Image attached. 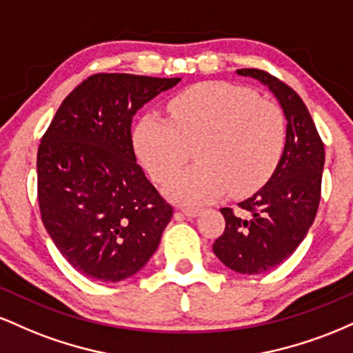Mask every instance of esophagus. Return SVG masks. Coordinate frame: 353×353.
I'll return each mask as SVG.
<instances>
[{"mask_svg": "<svg viewBox=\"0 0 353 353\" xmlns=\"http://www.w3.org/2000/svg\"><path fill=\"white\" fill-rule=\"evenodd\" d=\"M181 212L184 214L185 217H196L201 214V209L199 208H184V209H181Z\"/></svg>", "mask_w": 353, "mask_h": 353, "instance_id": "obj_1", "label": "esophagus"}]
</instances>
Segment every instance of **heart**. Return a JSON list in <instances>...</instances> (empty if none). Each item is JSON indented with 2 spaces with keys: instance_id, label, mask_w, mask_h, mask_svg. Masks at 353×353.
<instances>
[{
  "instance_id": "obj_1",
  "label": "heart",
  "mask_w": 353,
  "mask_h": 353,
  "mask_svg": "<svg viewBox=\"0 0 353 353\" xmlns=\"http://www.w3.org/2000/svg\"><path fill=\"white\" fill-rule=\"evenodd\" d=\"M171 121L145 114L132 131L137 159L156 181L177 174L165 194L182 205L216 201L225 190L245 196L261 188L281 159L285 117L272 101L249 88L209 81L194 84L168 104Z\"/></svg>"
}]
</instances>
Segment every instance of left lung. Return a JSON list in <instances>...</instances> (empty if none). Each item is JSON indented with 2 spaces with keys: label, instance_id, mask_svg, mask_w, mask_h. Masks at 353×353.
I'll return each mask as SVG.
<instances>
[{
  "label": "left lung",
  "instance_id": "1",
  "mask_svg": "<svg viewBox=\"0 0 353 353\" xmlns=\"http://www.w3.org/2000/svg\"><path fill=\"white\" fill-rule=\"evenodd\" d=\"M265 84L287 119L285 145L270 179L239 212L221 209L225 219L222 236L212 250L219 261L241 274H262L282 264L309 232L320 202L325 149L301 96L281 79L262 70H237Z\"/></svg>",
  "mask_w": 353,
  "mask_h": 353
}]
</instances>
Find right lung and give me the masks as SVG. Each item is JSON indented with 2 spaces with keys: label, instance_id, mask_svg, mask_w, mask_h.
<instances>
[{
  "label": "right lung",
  "instance_id": "right-lung-1",
  "mask_svg": "<svg viewBox=\"0 0 353 353\" xmlns=\"http://www.w3.org/2000/svg\"><path fill=\"white\" fill-rule=\"evenodd\" d=\"M181 78L99 72L61 103L38 148V201L48 234L86 277L119 282L156 252L172 217L136 163L137 109Z\"/></svg>",
  "mask_w": 353,
  "mask_h": 353
}]
</instances>
